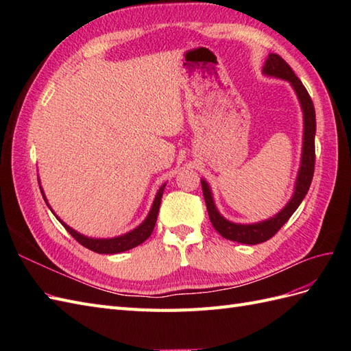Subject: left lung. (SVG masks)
<instances>
[{"instance_id": "1", "label": "left lung", "mask_w": 351, "mask_h": 351, "mask_svg": "<svg viewBox=\"0 0 351 351\" xmlns=\"http://www.w3.org/2000/svg\"><path fill=\"white\" fill-rule=\"evenodd\" d=\"M263 74L271 77H278L282 80L290 82L293 86L297 98H299L300 107L303 111V147H302V161L300 169L297 174L294 193L291 199L277 215L271 217L269 219L254 222V224H236L222 217L217 206L209 184L205 180H200L202 190H204V197L206 209L209 214V219L212 226L219 232V234L231 241H237L243 244H258L269 240L275 236L290 217L294 214V210L299 208L302 200L304 199L307 190L311 187L313 171H315V133H316V117H315V107L311 99V95L307 93L306 88L300 79L295 76L291 67L278 56V54H269L268 60L265 61Z\"/></svg>"}]
</instances>
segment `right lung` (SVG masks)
I'll list each match as a JSON object with an SVG mask.
<instances>
[{
    "label": "right lung",
    "mask_w": 351,
    "mask_h": 351,
    "mask_svg": "<svg viewBox=\"0 0 351 351\" xmlns=\"http://www.w3.org/2000/svg\"><path fill=\"white\" fill-rule=\"evenodd\" d=\"M164 187H165V184H162L161 187H159L158 193L155 196L154 204H152V208L149 210V214H147V217L145 218V221L142 222V224L139 227H136L134 230L125 232V234H123V236L112 237V239H92V237H86V236L80 234V232H77L76 230H73L71 227H69L66 224L64 221H61L54 214V210H52L51 206L48 205V200H47V197L44 195V190H42V187H40V192H42V196H44V199L47 202L48 208L52 210V214L56 215V218L61 222L62 226H64V228L70 232V234L74 239H76L82 244V246L88 247L89 250L97 252V253L114 254V253H121V252H125V250H130V249H133L136 246H139V244H142L146 239H149V236L152 234V231H154V227L156 224L159 205H161V199H162V195H164Z\"/></svg>",
    "instance_id": "obj_1"
}]
</instances>
